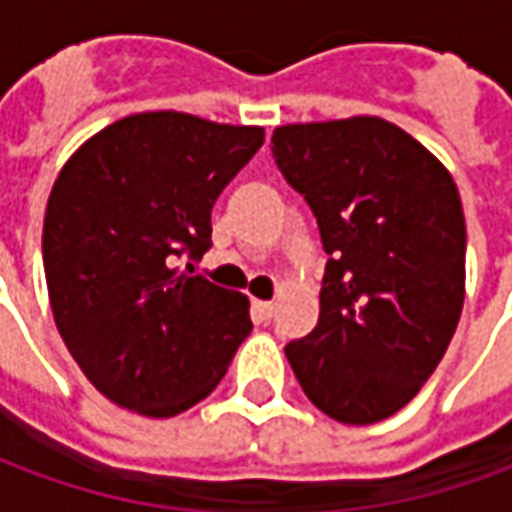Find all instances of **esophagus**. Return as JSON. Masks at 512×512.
<instances>
[{
  "mask_svg": "<svg viewBox=\"0 0 512 512\" xmlns=\"http://www.w3.org/2000/svg\"><path fill=\"white\" fill-rule=\"evenodd\" d=\"M273 309H276V303L273 301H253V312L262 317V320H270Z\"/></svg>",
  "mask_w": 512,
  "mask_h": 512,
  "instance_id": "obj_1",
  "label": "esophagus"
}]
</instances>
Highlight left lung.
Wrapping results in <instances>:
<instances>
[{
  "mask_svg": "<svg viewBox=\"0 0 512 512\" xmlns=\"http://www.w3.org/2000/svg\"><path fill=\"white\" fill-rule=\"evenodd\" d=\"M281 175L317 217L329 253L312 334L284 351L303 393L340 424H376L438 368L465 301L457 183L379 116L273 130Z\"/></svg>",
  "mask_w": 512,
  "mask_h": 512,
  "instance_id": "left-lung-1",
  "label": "left lung"
}]
</instances>
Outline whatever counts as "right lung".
Segmentation results:
<instances>
[{"label": "right lung", "instance_id": "1", "mask_svg": "<svg viewBox=\"0 0 512 512\" xmlns=\"http://www.w3.org/2000/svg\"><path fill=\"white\" fill-rule=\"evenodd\" d=\"M262 144L259 125L147 111L63 164L44 217L49 303L74 362L119 407L147 418L195 407L253 329L248 295L175 259L209 250L211 209Z\"/></svg>", "mask_w": 512, "mask_h": 512}]
</instances>
